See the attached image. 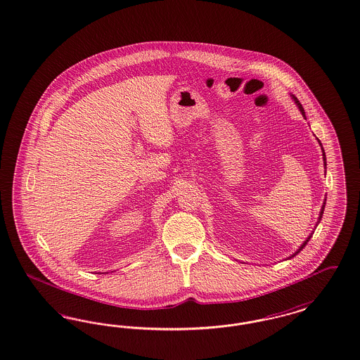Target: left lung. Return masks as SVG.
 <instances>
[{
    "mask_svg": "<svg viewBox=\"0 0 360 360\" xmlns=\"http://www.w3.org/2000/svg\"><path fill=\"white\" fill-rule=\"evenodd\" d=\"M292 99H293V101H295V103H296V104H297V107H299V110H300V112H302V116H304V117H305V112H304V108H302V103H300V101H297V99H296V98H295V96H293V95H292ZM319 143H320V142H319ZM320 146H321V143H320ZM321 150H323V147H321ZM323 159H324V166H327V162H326V154H324V150H323ZM324 207H326V202H324V203H323V207H321V212H320V216H319V221H317V224H319V222H320V219H321V217H323V212H324ZM309 238H311V236H309V237H308V238H307V240H305V241H304V243H302V246H300V248H299V250H297V252H296V253H295V255H292V256H290V257H289V259H292V257H295V256H296V255H297V253H299V252H300V250H302V248H304V246H305V245H307V243H308V241H309Z\"/></svg>",
    "mask_w": 360,
    "mask_h": 360,
    "instance_id": "left-lung-1",
    "label": "left lung"
}]
</instances>
